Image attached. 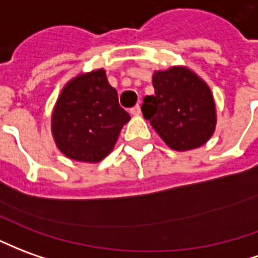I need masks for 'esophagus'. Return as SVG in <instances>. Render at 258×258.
Segmentation results:
<instances>
[{
  "mask_svg": "<svg viewBox=\"0 0 258 258\" xmlns=\"http://www.w3.org/2000/svg\"><path fill=\"white\" fill-rule=\"evenodd\" d=\"M130 113H131L133 116H140V114H141V107H140V104H137L133 109H130Z\"/></svg>",
  "mask_w": 258,
  "mask_h": 258,
  "instance_id": "34e87169",
  "label": "esophagus"
}]
</instances>
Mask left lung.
Returning a JSON list of instances; mask_svg holds the SVG:
<instances>
[{
  "label": "left lung",
  "mask_w": 258,
  "mask_h": 258,
  "mask_svg": "<svg viewBox=\"0 0 258 258\" xmlns=\"http://www.w3.org/2000/svg\"><path fill=\"white\" fill-rule=\"evenodd\" d=\"M152 84L155 95L144 98L141 110L160 138L176 151L204 145L217 124L208 85L185 67L156 71Z\"/></svg>",
  "instance_id": "1"
}]
</instances>
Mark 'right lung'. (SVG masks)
<instances>
[{"instance_id":"add662e5","label":"right lung","mask_w":258,"mask_h":258,"mask_svg":"<svg viewBox=\"0 0 258 258\" xmlns=\"http://www.w3.org/2000/svg\"><path fill=\"white\" fill-rule=\"evenodd\" d=\"M128 120L104 70H96L64 86L54 107L51 131L67 158L96 163L110 154Z\"/></svg>"}]
</instances>
